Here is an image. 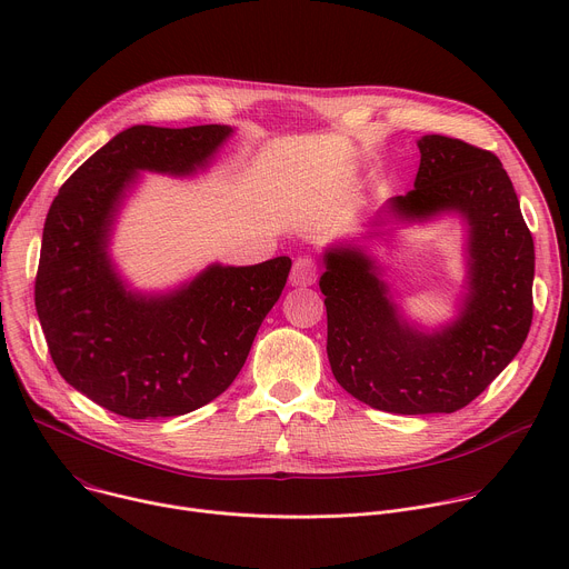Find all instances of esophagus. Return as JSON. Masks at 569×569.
I'll list each match as a JSON object with an SVG mask.
<instances>
[{"label": "esophagus", "instance_id": "34e87169", "mask_svg": "<svg viewBox=\"0 0 569 569\" xmlns=\"http://www.w3.org/2000/svg\"><path fill=\"white\" fill-rule=\"evenodd\" d=\"M317 281V263L310 257H301L295 261L292 272H290V283L297 288L312 286Z\"/></svg>", "mask_w": 569, "mask_h": 569}]
</instances>
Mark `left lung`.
Listing matches in <instances>:
<instances>
[{"label":"left lung","instance_id":"obj_1","mask_svg":"<svg viewBox=\"0 0 569 569\" xmlns=\"http://www.w3.org/2000/svg\"><path fill=\"white\" fill-rule=\"evenodd\" d=\"M415 189L387 202L400 220L459 213L468 224V292L459 317L423 333L398 312L376 261L356 246L323 254L327 353L336 380L391 415L457 412L522 349L533 317V238L491 152L443 134L419 139ZM382 220L378 218L376 224Z\"/></svg>","mask_w":569,"mask_h":569}]
</instances>
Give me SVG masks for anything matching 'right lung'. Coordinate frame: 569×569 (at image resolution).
<instances>
[{
	"label": "right lung",
	"mask_w": 569,
	"mask_h": 569,
	"mask_svg": "<svg viewBox=\"0 0 569 569\" xmlns=\"http://www.w3.org/2000/svg\"><path fill=\"white\" fill-rule=\"evenodd\" d=\"M229 126H132L60 187L44 220L36 310L60 376L126 419L193 412L220 396L248 360L292 261L209 266L167 295L126 288L108 242L139 171L193 176Z\"/></svg>",
	"instance_id": "obj_1"
}]
</instances>
